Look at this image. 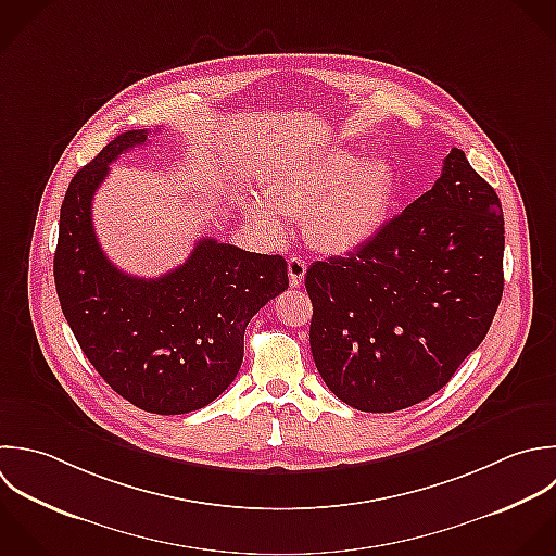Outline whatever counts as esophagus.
I'll use <instances>...</instances> for the list:
<instances>
[{
  "mask_svg": "<svg viewBox=\"0 0 556 556\" xmlns=\"http://www.w3.org/2000/svg\"><path fill=\"white\" fill-rule=\"evenodd\" d=\"M307 273V260L305 257H299V255H292L288 260V275H290V283L292 288H299L303 283V277Z\"/></svg>",
  "mask_w": 556,
  "mask_h": 556,
  "instance_id": "34e87169",
  "label": "esophagus"
}]
</instances>
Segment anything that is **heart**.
<instances>
[{
    "label": "heart",
    "mask_w": 556,
    "mask_h": 556,
    "mask_svg": "<svg viewBox=\"0 0 556 556\" xmlns=\"http://www.w3.org/2000/svg\"><path fill=\"white\" fill-rule=\"evenodd\" d=\"M270 199L251 197L247 214L273 236L288 229V216L305 214L307 238L327 253H349L370 242L388 223L396 173L383 157H359L333 149L305 166L277 175Z\"/></svg>",
    "instance_id": "heart-1"
}]
</instances>
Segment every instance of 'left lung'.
<instances>
[{
  "instance_id": "1",
  "label": "left lung",
  "mask_w": 556,
  "mask_h": 556,
  "mask_svg": "<svg viewBox=\"0 0 556 556\" xmlns=\"http://www.w3.org/2000/svg\"><path fill=\"white\" fill-rule=\"evenodd\" d=\"M503 255L501 199L455 147L435 186L370 242L309 266V346L327 388L372 414L442 390L490 331Z\"/></svg>"
}]
</instances>
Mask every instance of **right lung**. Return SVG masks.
<instances>
[{"mask_svg":"<svg viewBox=\"0 0 556 556\" xmlns=\"http://www.w3.org/2000/svg\"><path fill=\"white\" fill-rule=\"evenodd\" d=\"M131 129L75 173L62 207L53 279L62 314L101 379L142 412L177 416L218 399L236 379L249 320L288 290L281 255L203 238L170 273L118 270L92 229V197L110 164L147 142Z\"/></svg>","mask_w":556,"mask_h":556,"instance_id":"add662e5","label":"right lung"}]
</instances>
